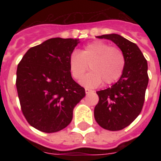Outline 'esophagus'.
I'll return each mask as SVG.
<instances>
[{"label":"esophagus","mask_w":161,"mask_h":161,"mask_svg":"<svg viewBox=\"0 0 161 161\" xmlns=\"http://www.w3.org/2000/svg\"><path fill=\"white\" fill-rule=\"evenodd\" d=\"M85 93H86V94H88V93H93V91L90 90V89H88V88H86V89H85Z\"/></svg>","instance_id":"esophagus-1"}]
</instances>
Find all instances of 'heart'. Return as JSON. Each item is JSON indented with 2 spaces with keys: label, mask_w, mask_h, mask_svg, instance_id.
Segmentation results:
<instances>
[{
  "label": "heart",
  "mask_w": 161,
  "mask_h": 161,
  "mask_svg": "<svg viewBox=\"0 0 161 161\" xmlns=\"http://www.w3.org/2000/svg\"><path fill=\"white\" fill-rule=\"evenodd\" d=\"M69 70L74 79L84 76L81 84L87 88H96L103 84L110 85L122 76L125 67V58L120 49L110 47L104 42L94 41L83 47L80 52L73 51L69 56Z\"/></svg>",
  "instance_id": "obj_1"
}]
</instances>
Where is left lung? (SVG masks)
Masks as SVG:
<instances>
[{"label": "left lung", "instance_id": "8db88e82", "mask_svg": "<svg viewBox=\"0 0 161 161\" xmlns=\"http://www.w3.org/2000/svg\"><path fill=\"white\" fill-rule=\"evenodd\" d=\"M97 37L111 40L121 49L125 67L117 83L97 92L99 100L94 108V118L104 130H121L129 126L142 110L149 82L147 61L136 44L120 35Z\"/></svg>", "mask_w": 161, "mask_h": 161}]
</instances>
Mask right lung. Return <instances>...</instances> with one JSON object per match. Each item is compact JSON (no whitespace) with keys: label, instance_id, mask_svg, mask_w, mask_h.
Returning a JSON list of instances; mask_svg holds the SVG:
<instances>
[{"label":"right lung","instance_id":"1","mask_svg":"<svg viewBox=\"0 0 161 161\" xmlns=\"http://www.w3.org/2000/svg\"><path fill=\"white\" fill-rule=\"evenodd\" d=\"M78 39L51 38L32 47L20 61L16 85L24 117L44 133L66 128L85 89L73 80L69 56Z\"/></svg>","mask_w":161,"mask_h":161}]
</instances>
